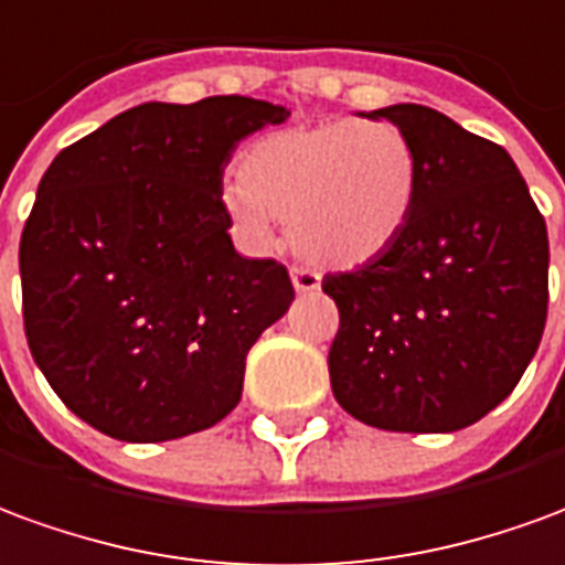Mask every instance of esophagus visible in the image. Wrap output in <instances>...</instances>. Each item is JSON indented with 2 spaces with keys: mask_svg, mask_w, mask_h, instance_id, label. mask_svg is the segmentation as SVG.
I'll list each match as a JSON object with an SVG mask.
<instances>
[{
  "mask_svg": "<svg viewBox=\"0 0 565 565\" xmlns=\"http://www.w3.org/2000/svg\"><path fill=\"white\" fill-rule=\"evenodd\" d=\"M291 282H295V291H301V295H307V291H316L319 286H322L319 274H316V270H310V267H301V264H295V267H291Z\"/></svg>",
  "mask_w": 565,
  "mask_h": 565,
  "instance_id": "1",
  "label": "esophagus"
}]
</instances>
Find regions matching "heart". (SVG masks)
Returning <instances> with one entry per match:
<instances>
[{
	"mask_svg": "<svg viewBox=\"0 0 565 565\" xmlns=\"http://www.w3.org/2000/svg\"><path fill=\"white\" fill-rule=\"evenodd\" d=\"M419 161L390 121H328L255 139L225 188V206L255 243L289 218L291 246L326 267L380 258L414 215Z\"/></svg>",
	"mask_w": 565,
	"mask_h": 565,
	"instance_id": "1",
	"label": "heart"
}]
</instances>
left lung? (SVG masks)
Masks as SVG:
<instances>
[{
    "mask_svg": "<svg viewBox=\"0 0 565 565\" xmlns=\"http://www.w3.org/2000/svg\"><path fill=\"white\" fill-rule=\"evenodd\" d=\"M417 151V206L374 262L328 274L340 407L374 429L456 431L505 402L547 319V227L505 148L417 103L386 106Z\"/></svg>",
    "mask_w": 565,
    "mask_h": 565,
    "instance_id": "8db88e82",
    "label": "left lung"
}]
</instances>
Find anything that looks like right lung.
Listing matches in <instances>:
<instances>
[{"instance_id": "1", "label": "right lung", "mask_w": 565, "mask_h": 565, "mask_svg": "<svg viewBox=\"0 0 565 565\" xmlns=\"http://www.w3.org/2000/svg\"><path fill=\"white\" fill-rule=\"evenodd\" d=\"M289 111L252 97L142 103L63 148L20 234L23 331L75 417L173 441L227 417L289 270L231 243V151Z\"/></svg>"}]
</instances>
